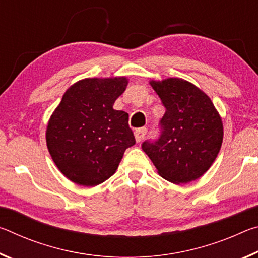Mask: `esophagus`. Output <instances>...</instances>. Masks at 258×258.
<instances>
[{
  "instance_id": "34e87169",
  "label": "esophagus",
  "mask_w": 258,
  "mask_h": 258,
  "mask_svg": "<svg viewBox=\"0 0 258 258\" xmlns=\"http://www.w3.org/2000/svg\"><path fill=\"white\" fill-rule=\"evenodd\" d=\"M147 134V128L146 127H142V128H139L134 132L135 135V140H137V142H141L143 139H145Z\"/></svg>"
}]
</instances>
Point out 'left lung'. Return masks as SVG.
I'll return each instance as SVG.
<instances>
[{
	"mask_svg": "<svg viewBox=\"0 0 258 258\" xmlns=\"http://www.w3.org/2000/svg\"><path fill=\"white\" fill-rule=\"evenodd\" d=\"M150 85L166 111L159 121V138L143 142L142 150L165 180L175 184L197 180L220 152L221 117L208 95L190 82L167 78Z\"/></svg>",
	"mask_w": 258,
	"mask_h": 258,
	"instance_id": "left-lung-1",
	"label": "left lung"
}]
</instances>
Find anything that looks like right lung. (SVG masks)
I'll list each match as a JSON object with an SVG mask.
<instances>
[{"label": "right lung", "instance_id": "right-lung-1", "mask_svg": "<svg viewBox=\"0 0 258 258\" xmlns=\"http://www.w3.org/2000/svg\"><path fill=\"white\" fill-rule=\"evenodd\" d=\"M127 83L126 77L85 78L69 87L52 113L47 149L59 171L76 184L108 180L135 145L128 113L112 108Z\"/></svg>", "mask_w": 258, "mask_h": 258}]
</instances>
